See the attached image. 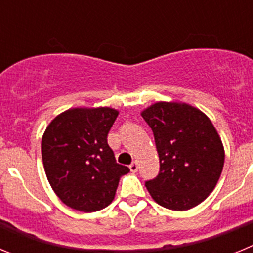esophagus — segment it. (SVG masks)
Here are the masks:
<instances>
[{
  "mask_svg": "<svg viewBox=\"0 0 253 253\" xmlns=\"http://www.w3.org/2000/svg\"><path fill=\"white\" fill-rule=\"evenodd\" d=\"M129 169H130L131 172H137L138 171V163L134 161V162L130 163V166H129Z\"/></svg>",
  "mask_w": 253,
  "mask_h": 253,
  "instance_id": "1",
  "label": "esophagus"
}]
</instances>
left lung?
I'll return each mask as SVG.
<instances>
[{
  "label": "left lung",
  "mask_w": 253,
  "mask_h": 253,
  "mask_svg": "<svg viewBox=\"0 0 253 253\" xmlns=\"http://www.w3.org/2000/svg\"><path fill=\"white\" fill-rule=\"evenodd\" d=\"M160 157V173L147 181L154 202L171 210H189L216 186L224 166V147L211 120L185 102L160 101L142 111Z\"/></svg>",
  "instance_id": "obj_1"
}]
</instances>
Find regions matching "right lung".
Listing matches in <instances>:
<instances>
[{"label": "right lung", "mask_w": 253, "mask_h": 253, "mask_svg": "<svg viewBox=\"0 0 253 253\" xmlns=\"http://www.w3.org/2000/svg\"><path fill=\"white\" fill-rule=\"evenodd\" d=\"M119 111L113 107H73L49 123L42 138V157L51 189L72 209L97 211L115 198L129 169L116 163L107 133Z\"/></svg>", "instance_id": "1"}]
</instances>
